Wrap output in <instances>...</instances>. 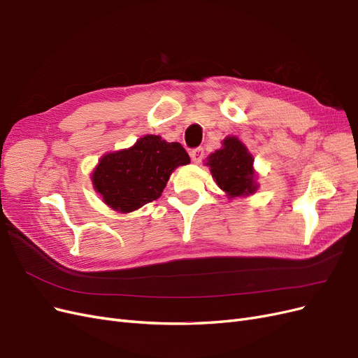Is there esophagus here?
<instances>
[{"label":"esophagus","instance_id":"esophagus-1","mask_svg":"<svg viewBox=\"0 0 358 358\" xmlns=\"http://www.w3.org/2000/svg\"><path fill=\"white\" fill-rule=\"evenodd\" d=\"M203 155H205L203 148H196V149H193V150L190 152L192 161H193L194 164H199V162L202 161V159H203Z\"/></svg>","mask_w":358,"mask_h":358}]
</instances>
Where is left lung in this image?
<instances>
[{"mask_svg": "<svg viewBox=\"0 0 358 358\" xmlns=\"http://www.w3.org/2000/svg\"><path fill=\"white\" fill-rule=\"evenodd\" d=\"M206 166L229 197L249 196L258 189L254 157L237 137L224 138L222 148L208 156Z\"/></svg>", "mask_w": 358, "mask_h": 358, "instance_id": "1", "label": "left lung"}]
</instances>
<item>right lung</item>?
<instances>
[{"label":"right lung","instance_id":"right-lung-1","mask_svg":"<svg viewBox=\"0 0 358 358\" xmlns=\"http://www.w3.org/2000/svg\"><path fill=\"white\" fill-rule=\"evenodd\" d=\"M190 164L180 143L144 136L129 149L101 156L91 181L103 202L117 213H132L162 194L177 166Z\"/></svg>","mask_w":358,"mask_h":358}]
</instances>
